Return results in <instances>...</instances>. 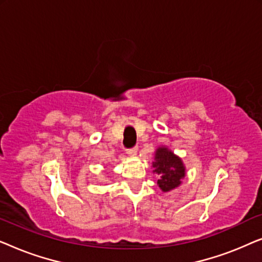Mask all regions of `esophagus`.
Here are the masks:
<instances>
[{
    "label": "esophagus",
    "instance_id": "obj_1",
    "mask_svg": "<svg viewBox=\"0 0 262 262\" xmlns=\"http://www.w3.org/2000/svg\"><path fill=\"white\" fill-rule=\"evenodd\" d=\"M126 154L128 156H135L136 154H137V146H135V148H131V149H126Z\"/></svg>",
    "mask_w": 262,
    "mask_h": 262
}]
</instances>
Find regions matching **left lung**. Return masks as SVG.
I'll return each mask as SVG.
<instances>
[{"label": "left lung", "mask_w": 262, "mask_h": 262, "mask_svg": "<svg viewBox=\"0 0 262 262\" xmlns=\"http://www.w3.org/2000/svg\"><path fill=\"white\" fill-rule=\"evenodd\" d=\"M152 167L154 173L159 175L157 185L162 192H170L179 187L186 175V168L182 160L166 146L156 149Z\"/></svg>", "instance_id": "obj_1"}]
</instances>
